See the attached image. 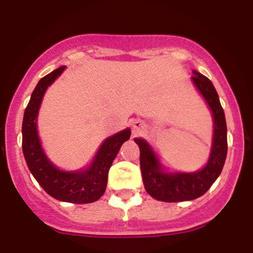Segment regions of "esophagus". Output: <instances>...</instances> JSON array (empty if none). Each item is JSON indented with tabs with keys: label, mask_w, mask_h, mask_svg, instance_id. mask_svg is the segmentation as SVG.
<instances>
[{
	"label": "esophagus",
	"mask_w": 253,
	"mask_h": 253,
	"mask_svg": "<svg viewBox=\"0 0 253 253\" xmlns=\"http://www.w3.org/2000/svg\"><path fill=\"white\" fill-rule=\"evenodd\" d=\"M144 123L143 121H140V120H136L135 123H133V126H132V133L134 135H136V134H139V133H141L143 132V129H144Z\"/></svg>",
	"instance_id": "1"
}]
</instances>
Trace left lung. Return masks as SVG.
I'll use <instances>...</instances> for the list:
<instances>
[{"label": "left lung", "instance_id": "left-lung-1", "mask_svg": "<svg viewBox=\"0 0 253 253\" xmlns=\"http://www.w3.org/2000/svg\"><path fill=\"white\" fill-rule=\"evenodd\" d=\"M193 74V82L207 101L214 117L213 147L207 165L193 173L164 172L150 145L143 139H134L140 149V169L145 189L159 201H190L202 196L221 173L227 156V126L216 90L207 77L195 70Z\"/></svg>", "mask_w": 253, "mask_h": 253}]
</instances>
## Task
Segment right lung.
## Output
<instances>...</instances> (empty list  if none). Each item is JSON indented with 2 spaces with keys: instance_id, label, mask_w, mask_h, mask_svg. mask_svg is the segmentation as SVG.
I'll list each match as a JSON object with an SVG mask.
<instances>
[{
  "instance_id": "1",
  "label": "right lung",
  "mask_w": 253,
  "mask_h": 253,
  "mask_svg": "<svg viewBox=\"0 0 253 253\" xmlns=\"http://www.w3.org/2000/svg\"><path fill=\"white\" fill-rule=\"evenodd\" d=\"M64 69L65 66H60L42 77L32 92L22 123V151L32 175L48 195L64 202L91 203L97 201L106 191L108 171L121 145L129 139L130 130H121L106 139L86 170L65 172L57 169L42 152L38 136L37 117L46 89Z\"/></svg>"
}]
</instances>
